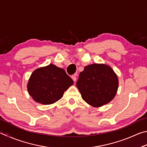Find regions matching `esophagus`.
Listing matches in <instances>:
<instances>
[{
    "label": "esophagus",
    "instance_id": "obj_1",
    "mask_svg": "<svg viewBox=\"0 0 147 147\" xmlns=\"http://www.w3.org/2000/svg\"><path fill=\"white\" fill-rule=\"evenodd\" d=\"M71 78L73 79V80L74 82H76V74H73V75L71 76Z\"/></svg>",
    "mask_w": 147,
    "mask_h": 147
}]
</instances>
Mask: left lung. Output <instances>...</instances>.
<instances>
[{
	"mask_svg": "<svg viewBox=\"0 0 147 147\" xmlns=\"http://www.w3.org/2000/svg\"><path fill=\"white\" fill-rule=\"evenodd\" d=\"M76 87L82 98L90 105L99 107L115 96L118 88V76L110 66L93 63L80 73Z\"/></svg>",
	"mask_w": 147,
	"mask_h": 147,
	"instance_id": "1",
	"label": "left lung"
}]
</instances>
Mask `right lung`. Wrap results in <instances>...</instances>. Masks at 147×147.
Masks as SVG:
<instances>
[{
  "mask_svg": "<svg viewBox=\"0 0 147 147\" xmlns=\"http://www.w3.org/2000/svg\"><path fill=\"white\" fill-rule=\"evenodd\" d=\"M73 84L63 69L49 64L33 72L28 81V90L36 102L49 105L61 99Z\"/></svg>",
  "mask_w": 147,
  "mask_h": 147,
  "instance_id": "add662e5",
  "label": "right lung"
}]
</instances>
